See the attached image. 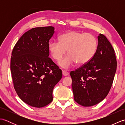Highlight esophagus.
Wrapping results in <instances>:
<instances>
[{"label":"esophagus","instance_id":"34e87169","mask_svg":"<svg viewBox=\"0 0 125 125\" xmlns=\"http://www.w3.org/2000/svg\"><path fill=\"white\" fill-rule=\"evenodd\" d=\"M62 74L64 76H67L69 75V73L67 72V71L65 70H63L62 71Z\"/></svg>","mask_w":125,"mask_h":125}]
</instances>
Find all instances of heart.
<instances>
[{
    "instance_id": "obj_1",
    "label": "heart",
    "mask_w": 125,
    "mask_h": 125,
    "mask_svg": "<svg viewBox=\"0 0 125 125\" xmlns=\"http://www.w3.org/2000/svg\"><path fill=\"white\" fill-rule=\"evenodd\" d=\"M97 41L90 33L69 31L59 37V42L52 41L49 44V51L56 61L60 60L67 50L68 55L58 62V65L68 69L77 62L79 64L87 63L96 51Z\"/></svg>"
}]
</instances>
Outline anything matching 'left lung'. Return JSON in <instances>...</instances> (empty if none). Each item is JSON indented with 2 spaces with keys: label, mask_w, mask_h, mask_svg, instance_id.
Segmentation results:
<instances>
[{
  "label": "left lung",
  "mask_w": 125,
  "mask_h": 125,
  "mask_svg": "<svg viewBox=\"0 0 125 125\" xmlns=\"http://www.w3.org/2000/svg\"><path fill=\"white\" fill-rule=\"evenodd\" d=\"M98 46L89 62L71 71L74 100L85 107L102 102L111 89L116 70L115 50L105 35L98 36Z\"/></svg>",
  "instance_id": "left-lung-1"
}]
</instances>
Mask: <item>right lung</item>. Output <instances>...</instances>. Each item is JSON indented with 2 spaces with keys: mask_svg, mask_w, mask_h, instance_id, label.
Masks as SVG:
<instances>
[{
  "mask_svg": "<svg viewBox=\"0 0 125 125\" xmlns=\"http://www.w3.org/2000/svg\"><path fill=\"white\" fill-rule=\"evenodd\" d=\"M52 26L36 27L23 34L15 44L10 59L14 87L23 102L40 108L53 99L55 86L62 70L49 57V41L55 32Z\"/></svg>",
  "mask_w": 125,
  "mask_h": 125,
  "instance_id": "add662e5",
  "label": "right lung"
}]
</instances>
